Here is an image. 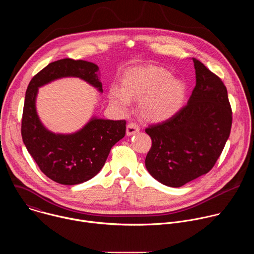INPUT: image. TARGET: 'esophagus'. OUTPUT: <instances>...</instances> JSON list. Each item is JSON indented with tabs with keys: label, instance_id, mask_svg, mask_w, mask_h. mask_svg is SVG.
<instances>
[{
	"label": "esophagus",
	"instance_id": "obj_1",
	"mask_svg": "<svg viewBox=\"0 0 254 254\" xmlns=\"http://www.w3.org/2000/svg\"><path fill=\"white\" fill-rule=\"evenodd\" d=\"M139 131V127L136 124L134 123H129L127 127V134L129 136V135H132V134H135Z\"/></svg>",
	"mask_w": 254,
	"mask_h": 254
}]
</instances>
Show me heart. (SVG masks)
Wrapping results in <instances>:
<instances>
[{
	"label": "heart",
	"instance_id": "obj_1",
	"mask_svg": "<svg viewBox=\"0 0 254 254\" xmlns=\"http://www.w3.org/2000/svg\"><path fill=\"white\" fill-rule=\"evenodd\" d=\"M186 96L185 82L158 66L130 68L124 73L121 87L113 85L108 89V98L119 111L127 113L130 99L139 100L140 117L152 123L174 117L182 108Z\"/></svg>",
	"mask_w": 254,
	"mask_h": 254
}]
</instances>
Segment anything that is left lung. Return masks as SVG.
<instances>
[{"label": "left lung", "mask_w": 254, "mask_h": 254, "mask_svg": "<svg viewBox=\"0 0 254 254\" xmlns=\"http://www.w3.org/2000/svg\"><path fill=\"white\" fill-rule=\"evenodd\" d=\"M196 86L187 105L171 119L152 125L146 132L152 148L146 168L160 183L182 187L207 174L229 137L232 112L222 80L193 58Z\"/></svg>", "instance_id": "1"}]
</instances>
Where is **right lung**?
Returning a JSON list of instances; mask_svg holds the SVG:
<instances>
[{
    "label": "right lung",
    "mask_w": 254,
    "mask_h": 254,
    "mask_svg": "<svg viewBox=\"0 0 254 254\" xmlns=\"http://www.w3.org/2000/svg\"><path fill=\"white\" fill-rule=\"evenodd\" d=\"M63 77H78L102 92L96 64L70 58L54 61L28 85L21 132L29 154L49 179L62 185H77L102 169L111 149L126 134V121L92 117L82 128L72 133H55L46 128L36 110L38 89Z\"/></svg>",
    "instance_id": "right-lung-1"
}]
</instances>
